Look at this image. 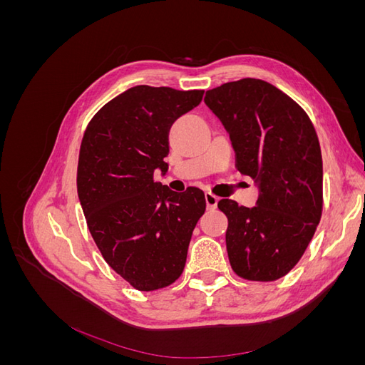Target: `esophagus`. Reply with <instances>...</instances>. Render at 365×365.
<instances>
[{
	"mask_svg": "<svg viewBox=\"0 0 365 365\" xmlns=\"http://www.w3.org/2000/svg\"><path fill=\"white\" fill-rule=\"evenodd\" d=\"M217 201H219V197L215 196L213 193H210V192L205 193V204H207L208 210H215L217 207Z\"/></svg>",
	"mask_w": 365,
	"mask_h": 365,
	"instance_id": "34e87169",
	"label": "esophagus"
}]
</instances>
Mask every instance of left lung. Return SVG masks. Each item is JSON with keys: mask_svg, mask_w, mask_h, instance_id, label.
<instances>
[{"mask_svg": "<svg viewBox=\"0 0 365 365\" xmlns=\"http://www.w3.org/2000/svg\"><path fill=\"white\" fill-rule=\"evenodd\" d=\"M205 105L228 132L236 168L259 187L256 207L220 200L230 264L242 279L272 282L302 259L322 219L323 160L303 108L260 79L208 90Z\"/></svg>", "mask_w": 365, "mask_h": 365, "instance_id": "8db88e82", "label": "left lung"}]
</instances>
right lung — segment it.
I'll return each mask as SVG.
<instances>
[{
  "label": "right lung",
  "instance_id": "add662e5",
  "mask_svg": "<svg viewBox=\"0 0 365 365\" xmlns=\"http://www.w3.org/2000/svg\"><path fill=\"white\" fill-rule=\"evenodd\" d=\"M202 90L129 88L98 111L82 138L77 195L103 259L138 291L172 284L184 269L204 192L153 181L168 170L173 121L202 101Z\"/></svg>",
  "mask_w": 365,
  "mask_h": 365
}]
</instances>
